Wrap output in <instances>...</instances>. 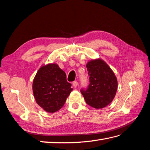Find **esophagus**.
<instances>
[{
  "label": "esophagus",
  "mask_w": 150,
  "mask_h": 150,
  "mask_svg": "<svg viewBox=\"0 0 150 150\" xmlns=\"http://www.w3.org/2000/svg\"><path fill=\"white\" fill-rule=\"evenodd\" d=\"M78 83L77 82V81H74V82L72 83V86H73L74 88L77 87V86H78Z\"/></svg>",
  "instance_id": "34e87169"
}]
</instances>
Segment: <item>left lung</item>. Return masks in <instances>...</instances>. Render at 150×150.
Returning a JSON list of instances; mask_svg holds the SVG:
<instances>
[{
    "mask_svg": "<svg viewBox=\"0 0 150 150\" xmlns=\"http://www.w3.org/2000/svg\"><path fill=\"white\" fill-rule=\"evenodd\" d=\"M86 67L89 84L81 93L88 105L96 109L108 106L114 99L117 89V78L112 69L101 59L89 61Z\"/></svg>",
    "mask_w": 150,
    "mask_h": 150,
    "instance_id": "1",
    "label": "left lung"
}]
</instances>
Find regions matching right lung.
I'll return each instance as SVG.
<instances>
[{
    "instance_id": "add662e5",
    "label": "right lung",
    "mask_w": 150,
    "mask_h": 150,
    "mask_svg": "<svg viewBox=\"0 0 150 150\" xmlns=\"http://www.w3.org/2000/svg\"><path fill=\"white\" fill-rule=\"evenodd\" d=\"M67 81L66 74L59 66L47 64L39 68L33 83L36 103L44 111L55 112L64 106L72 88Z\"/></svg>"
}]
</instances>
